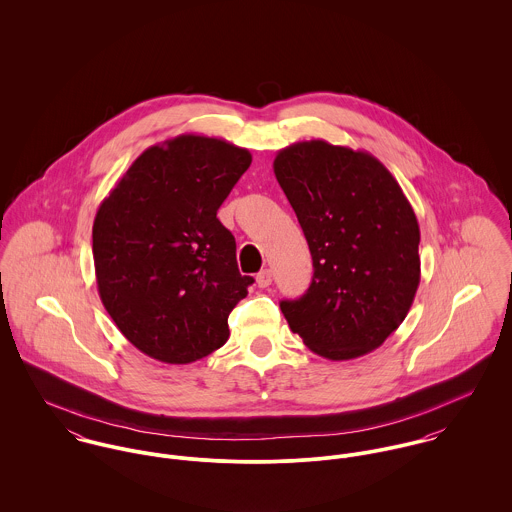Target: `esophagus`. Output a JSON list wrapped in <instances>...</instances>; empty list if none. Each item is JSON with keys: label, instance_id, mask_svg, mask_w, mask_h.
Here are the masks:
<instances>
[{"label": "esophagus", "instance_id": "esophagus-1", "mask_svg": "<svg viewBox=\"0 0 512 512\" xmlns=\"http://www.w3.org/2000/svg\"><path fill=\"white\" fill-rule=\"evenodd\" d=\"M256 284H258V288H268L272 284V272L270 270H262L256 276Z\"/></svg>", "mask_w": 512, "mask_h": 512}]
</instances>
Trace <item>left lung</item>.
Wrapping results in <instances>:
<instances>
[{
  "label": "left lung",
  "mask_w": 512,
  "mask_h": 512,
  "mask_svg": "<svg viewBox=\"0 0 512 512\" xmlns=\"http://www.w3.org/2000/svg\"><path fill=\"white\" fill-rule=\"evenodd\" d=\"M274 173L313 258L309 290L280 303L290 329L329 361L378 349L420 286V226L398 181L368 151L323 140L280 149Z\"/></svg>",
  "instance_id": "8db88e82"
}]
</instances>
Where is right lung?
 <instances>
[{"label": "right lung", "mask_w": 512, "mask_h": 512, "mask_svg": "<svg viewBox=\"0 0 512 512\" xmlns=\"http://www.w3.org/2000/svg\"><path fill=\"white\" fill-rule=\"evenodd\" d=\"M244 147L181 134L147 147L100 203L92 256L100 299L147 357L189 365L220 349L228 315L254 282L217 219L250 167Z\"/></svg>", "instance_id": "obj_1"}]
</instances>
